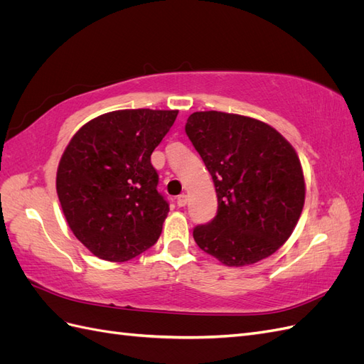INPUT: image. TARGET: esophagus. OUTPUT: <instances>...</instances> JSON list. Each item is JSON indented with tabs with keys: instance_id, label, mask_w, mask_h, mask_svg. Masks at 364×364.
I'll use <instances>...</instances> for the list:
<instances>
[{
	"instance_id": "34e87169",
	"label": "esophagus",
	"mask_w": 364,
	"mask_h": 364,
	"mask_svg": "<svg viewBox=\"0 0 364 364\" xmlns=\"http://www.w3.org/2000/svg\"><path fill=\"white\" fill-rule=\"evenodd\" d=\"M186 202H188V196H186V194L178 196V206H185Z\"/></svg>"
}]
</instances>
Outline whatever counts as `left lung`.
Masks as SVG:
<instances>
[{"instance_id":"1","label":"left lung","mask_w":364,"mask_h":364,"mask_svg":"<svg viewBox=\"0 0 364 364\" xmlns=\"http://www.w3.org/2000/svg\"><path fill=\"white\" fill-rule=\"evenodd\" d=\"M185 132L218 200L213 222L194 229L197 246L228 267L270 257L290 238L305 203L293 146L264 121L218 111L191 114Z\"/></svg>"}]
</instances>
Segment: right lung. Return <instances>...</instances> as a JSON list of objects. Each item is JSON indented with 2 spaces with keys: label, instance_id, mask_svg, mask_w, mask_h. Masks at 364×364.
<instances>
[{
  "label": "right lung",
  "instance_id": "add662e5",
  "mask_svg": "<svg viewBox=\"0 0 364 364\" xmlns=\"http://www.w3.org/2000/svg\"><path fill=\"white\" fill-rule=\"evenodd\" d=\"M179 111L121 109L87 121L59 161L56 191L75 238L124 262L156 243L170 211L150 156Z\"/></svg>",
  "mask_w": 364,
  "mask_h": 364
}]
</instances>
